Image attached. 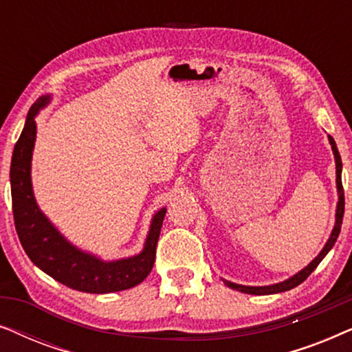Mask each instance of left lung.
I'll return each mask as SVG.
<instances>
[{"mask_svg":"<svg viewBox=\"0 0 352 352\" xmlns=\"http://www.w3.org/2000/svg\"><path fill=\"white\" fill-rule=\"evenodd\" d=\"M329 141L331 144V151H333L335 163H336V189H338V205H336L335 228H333V230H331L330 239L327 240L325 247L322 248V252L317 254L316 259H312V263L307 264V266L302 269V271H300L298 274H295V276H293V277L287 278V280H283L280 283H274V285H266V287H248V285H239V283L224 280V283L229 288H232V290H237V292H242V293H248V295H272V293H282V292L292 290V288L298 287V285H300V283L305 282L306 278L311 276V272L314 271L317 266H319V263L325 258V254L330 252L331 247H333L335 242H336V239H338V235H340L341 223H343L344 190H343V182H341V166H343V163H341L340 152H338V148H336V144L333 141V138L329 136Z\"/></svg>","mask_w":352,"mask_h":352,"instance_id":"left-lung-1","label":"left lung"}]
</instances>
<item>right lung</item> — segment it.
<instances>
[{
  "mask_svg": "<svg viewBox=\"0 0 352 352\" xmlns=\"http://www.w3.org/2000/svg\"><path fill=\"white\" fill-rule=\"evenodd\" d=\"M50 102L41 96L28 110L25 126L16 142L11 160V194L14 224L32 263L57 282L86 293H112L136 287L151 274L157 242L166 208L152 218L144 250L136 256L102 261L72 245L38 208L32 189V152L36 138L35 117Z\"/></svg>",
  "mask_w": 352,
  "mask_h": 352,
  "instance_id": "obj_1",
  "label": "right lung"
}]
</instances>
